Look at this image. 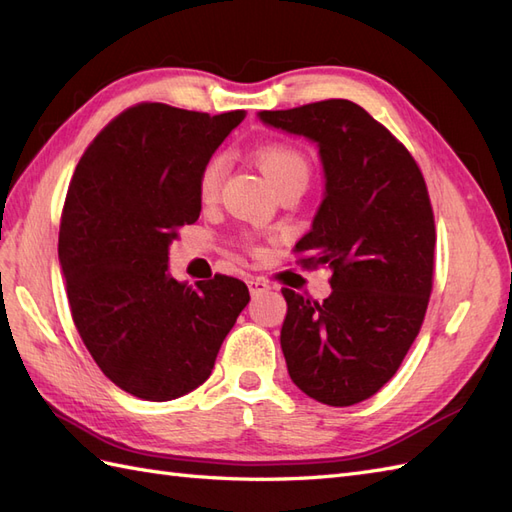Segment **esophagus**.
Returning a JSON list of instances; mask_svg holds the SVG:
<instances>
[{
	"label": "esophagus",
	"instance_id": "34e87169",
	"mask_svg": "<svg viewBox=\"0 0 512 512\" xmlns=\"http://www.w3.org/2000/svg\"><path fill=\"white\" fill-rule=\"evenodd\" d=\"M247 286H250V293L252 295H262V293H267V290H271V284L265 278L247 280Z\"/></svg>",
	"mask_w": 512,
	"mask_h": 512
}]
</instances>
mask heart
<instances>
[{"label":"heart","instance_id":"heart-1","mask_svg":"<svg viewBox=\"0 0 512 512\" xmlns=\"http://www.w3.org/2000/svg\"><path fill=\"white\" fill-rule=\"evenodd\" d=\"M254 159L258 163V168L262 170V174H265L271 181V185L275 187V191L290 183H308L310 178L308 157L303 155L299 148L290 144H282V142L262 144L254 150ZM224 168L226 163L222 157H213L204 165L200 174V183H198L202 200H213L217 196L219 187H222Z\"/></svg>","mask_w":512,"mask_h":512}]
</instances>
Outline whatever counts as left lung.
I'll list each match as a JSON object with an SVG mask.
<instances>
[{"instance_id": "1", "label": "left lung", "mask_w": 512, "mask_h": 512, "mask_svg": "<svg viewBox=\"0 0 512 512\" xmlns=\"http://www.w3.org/2000/svg\"><path fill=\"white\" fill-rule=\"evenodd\" d=\"M308 137L325 174L323 202L295 250L331 269L319 303L282 288L280 344L301 392L349 407L388 383L416 340L433 288L435 219L418 163L364 107L329 99L260 112Z\"/></svg>"}]
</instances>
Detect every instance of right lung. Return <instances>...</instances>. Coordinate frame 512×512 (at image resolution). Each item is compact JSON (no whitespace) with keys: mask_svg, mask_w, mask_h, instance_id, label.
Listing matches in <instances>:
<instances>
[{"mask_svg":"<svg viewBox=\"0 0 512 512\" xmlns=\"http://www.w3.org/2000/svg\"><path fill=\"white\" fill-rule=\"evenodd\" d=\"M243 109L140 103L94 137L68 185L58 256L73 321L103 375L137 398L172 400L211 377L250 290L228 275L198 288L168 273L176 230L200 217V174Z\"/></svg>","mask_w":512,"mask_h":512,"instance_id":"obj_1","label":"right lung"}]
</instances>
